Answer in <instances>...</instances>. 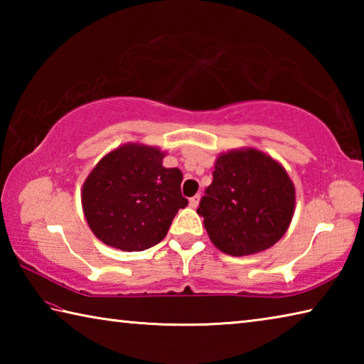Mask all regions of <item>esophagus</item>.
Segmentation results:
<instances>
[{"label":"esophagus","mask_w":364,"mask_h":364,"mask_svg":"<svg viewBox=\"0 0 364 364\" xmlns=\"http://www.w3.org/2000/svg\"><path fill=\"white\" fill-rule=\"evenodd\" d=\"M199 199H200V196H199V194L193 196V197H191V199H189V205L196 208L197 205H199Z\"/></svg>","instance_id":"34e87169"}]
</instances>
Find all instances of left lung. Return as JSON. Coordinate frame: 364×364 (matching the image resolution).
I'll use <instances>...</instances> for the list:
<instances>
[{
	"label": "left lung",
	"mask_w": 364,
	"mask_h": 364,
	"mask_svg": "<svg viewBox=\"0 0 364 364\" xmlns=\"http://www.w3.org/2000/svg\"><path fill=\"white\" fill-rule=\"evenodd\" d=\"M294 207L295 189L286 170L267 154L241 149L217 159L197 213L221 252L242 257L278 242L291 225Z\"/></svg>",
	"instance_id": "obj_1"
}]
</instances>
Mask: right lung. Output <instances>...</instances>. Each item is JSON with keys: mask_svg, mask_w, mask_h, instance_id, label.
I'll return each instance as SVG.
<instances>
[{"mask_svg": "<svg viewBox=\"0 0 364 364\" xmlns=\"http://www.w3.org/2000/svg\"><path fill=\"white\" fill-rule=\"evenodd\" d=\"M157 147L125 144L100 160L82 191L85 218L110 247L139 252L159 244L180 208V168H165Z\"/></svg>", "mask_w": 364, "mask_h": 364, "instance_id": "obj_1", "label": "right lung"}]
</instances>
